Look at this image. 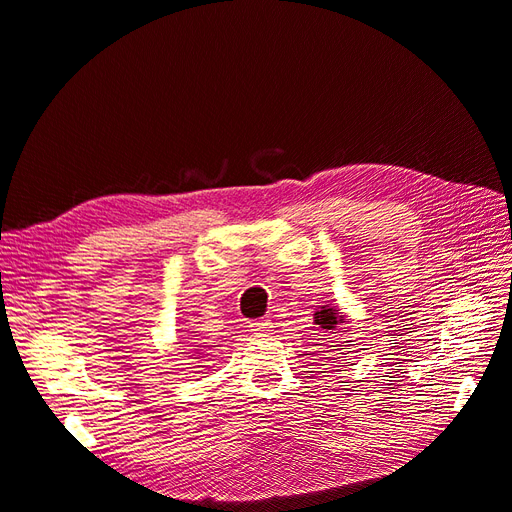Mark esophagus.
<instances>
[{
	"instance_id": "1",
	"label": "esophagus",
	"mask_w": 512,
	"mask_h": 512,
	"mask_svg": "<svg viewBox=\"0 0 512 512\" xmlns=\"http://www.w3.org/2000/svg\"><path fill=\"white\" fill-rule=\"evenodd\" d=\"M250 331H254V333H267V331H271V320L260 318V320L250 322Z\"/></svg>"
}]
</instances>
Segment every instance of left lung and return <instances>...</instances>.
Segmentation results:
<instances>
[{
  "mask_svg": "<svg viewBox=\"0 0 512 512\" xmlns=\"http://www.w3.org/2000/svg\"><path fill=\"white\" fill-rule=\"evenodd\" d=\"M314 322L318 324L320 329H324V331H335L337 324L346 322V316H344L342 312H339L337 305L327 303V305H322V307L318 309V312L314 314Z\"/></svg>",
  "mask_w": 512,
  "mask_h": 512,
  "instance_id": "obj_1",
  "label": "left lung"
}]
</instances>
